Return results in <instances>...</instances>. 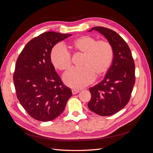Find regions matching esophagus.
Here are the masks:
<instances>
[{
  "label": "esophagus",
  "instance_id": "esophagus-1",
  "mask_svg": "<svg viewBox=\"0 0 153 153\" xmlns=\"http://www.w3.org/2000/svg\"><path fill=\"white\" fill-rule=\"evenodd\" d=\"M80 92V90L78 89H72V93L73 94H76Z\"/></svg>",
  "mask_w": 153,
  "mask_h": 153
}]
</instances>
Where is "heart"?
Instances as JSON below:
<instances>
[{"label":"heart","instance_id":"1","mask_svg":"<svg viewBox=\"0 0 153 153\" xmlns=\"http://www.w3.org/2000/svg\"><path fill=\"white\" fill-rule=\"evenodd\" d=\"M76 52L84 55L81 68H73L64 75L68 86L80 89L93 82L95 75L102 76L108 71L114 57L112 45L106 40L97 41L93 37L82 36L71 43ZM51 61L55 68L66 71L71 66V55L62 46L57 45L50 54Z\"/></svg>","mask_w":153,"mask_h":153}]
</instances>
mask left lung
<instances>
[{
  "instance_id": "1",
  "label": "left lung",
  "mask_w": 153,
  "mask_h": 153,
  "mask_svg": "<svg viewBox=\"0 0 153 153\" xmlns=\"http://www.w3.org/2000/svg\"><path fill=\"white\" fill-rule=\"evenodd\" d=\"M98 31L114 49L112 64L104 79L89 89V110L101 116H109L122 110L129 102L135 82V62L128 44L116 32L103 27L89 31Z\"/></svg>"
}]
</instances>
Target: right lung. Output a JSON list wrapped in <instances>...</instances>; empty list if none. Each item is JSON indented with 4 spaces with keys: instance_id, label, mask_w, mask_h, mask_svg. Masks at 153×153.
<instances>
[{
    "instance_id": "obj_1",
    "label": "right lung",
    "mask_w": 153,
    "mask_h": 153,
    "mask_svg": "<svg viewBox=\"0 0 153 153\" xmlns=\"http://www.w3.org/2000/svg\"><path fill=\"white\" fill-rule=\"evenodd\" d=\"M71 34L46 32L31 39L22 50L13 75L18 100L38 121H50L61 115L72 96L51 62L54 46Z\"/></svg>"
}]
</instances>
